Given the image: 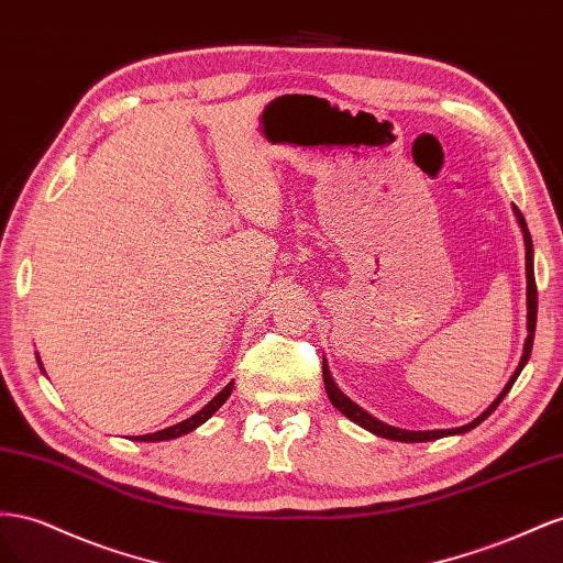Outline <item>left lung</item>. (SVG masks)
<instances>
[{
  "mask_svg": "<svg viewBox=\"0 0 563 563\" xmlns=\"http://www.w3.org/2000/svg\"><path fill=\"white\" fill-rule=\"evenodd\" d=\"M514 214H517L519 223H521V231H523V243H526V278H528V290H526V297H528V336H526V344H523V356L519 361V367L514 371L511 379L507 382V387L503 389V394L497 396L493 400V406L488 410H484V415H478L474 422L464 424V427H457V429H437V431H406V429H396V427H389L384 424L379 420H375L373 415H367L363 408H358L356 404H353L351 398H346L340 389H336V384L332 382L330 377V371L328 365L323 361V382H325V391H328V398L332 400V406L340 410L342 415H346L351 422H356L358 427L367 429L377 433V437L382 439H391V441H404V443H422V441H437V439H443V437H453V433H464L474 429L476 424H481L486 420V417L500 406V400L507 396V391L511 389V384L517 382L519 373L523 371V365L528 363V356H531V349H533V336H536V320H538V287H536V273H533V243H531V233H528V227H526V219L523 214L519 212V207H514Z\"/></svg>",
  "mask_w": 563,
  "mask_h": 563,
  "instance_id": "1",
  "label": "left lung"
}]
</instances>
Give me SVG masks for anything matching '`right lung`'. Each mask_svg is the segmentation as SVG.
<instances>
[{
    "label": "right lung",
    "instance_id": "obj_1",
    "mask_svg": "<svg viewBox=\"0 0 563 563\" xmlns=\"http://www.w3.org/2000/svg\"><path fill=\"white\" fill-rule=\"evenodd\" d=\"M231 391H233V382H229L227 387H223L210 404H207L202 410H198L196 415L192 417H188V420H184V422H179V424H174V427H167V429H163V431H155V433H146V437H134L136 441H169V439H176V437H181V433H188V431H192L196 427H200L205 420H210V417L227 404V398L231 396Z\"/></svg>",
    "mask_w": 563,
    "mask_h": 563
}]
</instances>
